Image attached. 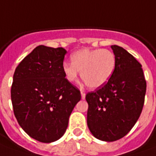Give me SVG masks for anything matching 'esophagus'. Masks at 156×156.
<instances>
[{"mask_svg":"<svg viewBox=\"0 0 156 156\" xmlns=\"http://www.w3.org/2000/svg\"><path fill=\"white\" fill-rule=\"evenodd\" d=\"M81 98H82V99H84V98H85V93H84L83 91H81Z\"/></svg>","mask_w":156,"mask_h":156,"instance_id":"obj_1","label":"esophagus"}]
</instances>
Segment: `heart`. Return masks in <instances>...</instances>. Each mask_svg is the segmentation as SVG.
I'll return each mask as SVG.
<instances>
[{
	"label": "heart",
	"instance_id": "obj_1",
	"mask_svg": "<svg viewBox=\"0 0 156 156\" xmlns=\"http://www.w3.org/2000/svg\"><path fill=\"white\" fill-rule=\"evenodd\" d=\"M71 59L72 63L62 64L66 79L73 83L81 73L83 81L90 89L105 85L112 76L115 66V54L108 49H81L72 54Z\"/></svg>",
	"mask_w": 156,
	"mask_h": 156
}]
</instances>
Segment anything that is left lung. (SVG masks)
Segmentation results:
<instances>
[{"label":"left lung","mask_w":156,"mask_h":156,"mask_svg":"<svg viewBox=\"0 0 156 156\" xmlns=\"http://www.w3.org/2000/svg\"><path fill=\"white\" fill-rule=\"evenodd\" d=\"M111 49L115 56L112 76L85 97L89 129L104 142L119 140L130 131L142 113L147 87L142 65L121 46Z\"/></svg>","instance_id":"obj_1"}]
</instances>
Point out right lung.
I'll return each instance as SVG.
<instances>
[{
    "label": "right lung",
    "mask_w": 156,
    "mask_h": 156,
    "mask_svg": "<svg viewBox=\"0 0 156 156\" xmlns=\"http://www.w3.org/2000/svg\"><path fill=\"white\" fill-rule=\"evenodd\" d=\"M66 53L62 47L41 45L25 57L14 72L11 87L14 115L22 129L41 142L63 136L81 99L79 90L62 71Z\"/></svg>",
    "instance_id": "right-lung-1"
}]
</instances>
